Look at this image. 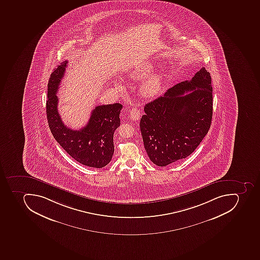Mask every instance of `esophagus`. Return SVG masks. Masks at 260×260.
Returning a JSON list of instances; mask_svg holds the SVG:
<instances>
[{
	"instance_id": "34e87169",
	"label": "esophagus",
	"mask_w": 260,
	"mask_h": 260,
	"mask_svg": "<svg viewBox=\"0 0 260 260\" xmlns=\"http://www.w3.org/2000/svg\"><path fill=\"white\" fill-rule=\"evenodd\" d=\"M129 117L133 121L139 120V117H140V112H139V109H136V108L131 109Z\"/></svg>"
}]
</instances>
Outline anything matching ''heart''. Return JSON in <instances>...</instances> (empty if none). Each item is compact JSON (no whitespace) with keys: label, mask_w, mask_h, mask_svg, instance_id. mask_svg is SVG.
<instances>
[{"label":"heart","mask_w":260,"mask_h":260,"mask_svg":"<svg viewBox=\"0 0 260 260\" xmlns=\"http://www.w3.org/2000/svg\"><path fill=\"white\" fill-rule=\"evenodd\" d=\"M152 70H153L152 64H150V63H145V64H141V66L134 69L133 71H131L129 75H131L132 79H142L143 77L149 75ZM161 84H162V79H161V76L159 74H153V75H150L142 83V93L146 96H152V95H156L157 93L159 92V90H160ZM116 87L121 91L124 89L123 85L120 82H117Z\"/></svg>","instance_id":"b5f03b06"}]
</instances>
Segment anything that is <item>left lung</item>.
I'll return each instance as SVG.
<instances>
[{
    "label": "left lung",
    "mask_w": 260,
    "mask_h": 260,
    "mask_svg": "<svg viewBox=\"0 0 260 260\" xmlns=\"http://www.w3.org/2000/svg\"><path fill=\"white\" fill-rule=\"evenodd\" d=\"M212 99L211 75L203 67L145 105L140 131L155 165L164 167L193 153L211 126Z\"/></svg>",
    "instance_id": "obj_1"
}]
</instances>
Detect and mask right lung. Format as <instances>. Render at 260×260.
I'll list each match as a JSON object with an SVG mask.
<instances>
[{
	"label": "right lung",
	"mask_w": 260,
	"mask_h": 260,
	"mask_svg": "<svg viewBox=\"0 0 260 260\" xmlns=\"http://www.w3.org/2000/svg\"><path fill=\"white\" fill-rule=\"evenodd\" d=\"M67 63L64 60L55 69L48 83L46 113L49 129L56 141L75 160L88 167L101 169L110 162L114 153L113 134L121 124L119 115L122 105L115 103L96 106L82 129L68 128L57 110L58 98L56 95Z\"/></svg>",
	"instance_id": "obj_1"
}]
</instances>
